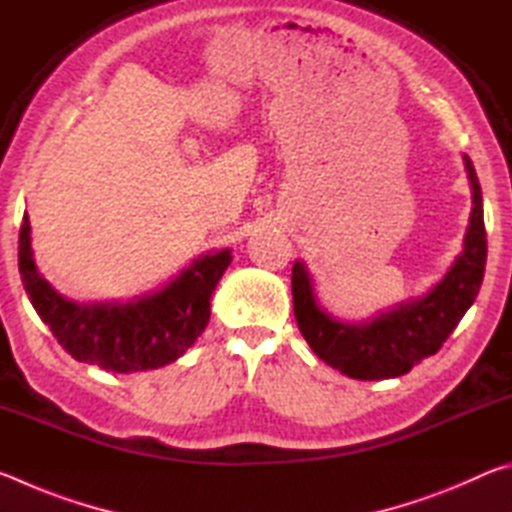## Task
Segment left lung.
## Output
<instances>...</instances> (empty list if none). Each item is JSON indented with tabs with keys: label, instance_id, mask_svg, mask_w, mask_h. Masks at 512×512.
<instances>
[{
	"label": "left lung",
	"instance_id": "left-lung-1",
	"mask_svg": "<svg viewBox=\"0 0 512 512\" xmlns=\"http://www.w3.org/2000/svg\"><path fill=\"white\" fill-rule=\"evenodd\" d=\"M472 189V212L463 250L443 280L420 298L397 302L361 323H348L320 305L314 277L305 262L293 264V311L302 336L327 366L352 379H391L406 375L415 363L431 357L461 323L479 296L488 241L483 223V196L472 160L463 155Z\"/></svg>",
	"mask_w": 512,
	"mask_h": 512
}]
</instances>
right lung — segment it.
<instances>
[{
    "instance_id": "1",
    "label": "right lung",
    "mask_w": 512,
    "mask_h": 512,
    "mask_svg": "<svg viewBox=\"0 0 512 512\" xmlns=\"http://www.w3.org/2000/svg\"><path fill=\"white\" fill-rule=\"evenodd\" d=\"M230 253L196 257L158 291L126 302H74L40 275L27 212L20 228V275L33 309L76 361L110 372L153 370L183 357L210 323V300Z\"/></svg>"
}]
</instances>
